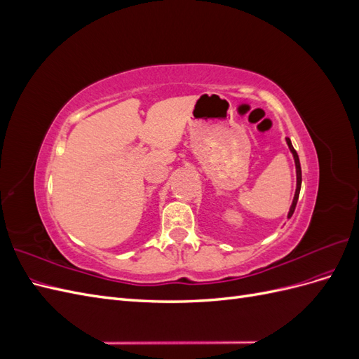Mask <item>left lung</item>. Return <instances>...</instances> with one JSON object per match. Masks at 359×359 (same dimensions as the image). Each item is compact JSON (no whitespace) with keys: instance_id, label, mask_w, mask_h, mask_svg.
I'll return each instance as SVG.
<instances>
[{"instance_id":"1","label":"left lung","mask_w":359,"mask_h":359,"mask_svg":"<svg viewBox=\"0 0 359 359\" xmlns=\"http://www.w3.org/2000/svg\"><path fill=\"white\" fill-rule=\"evenodd\" d=\"M286 144L290 149V153L293 156V161H295V169H297V189H295V194H293V201H292V205L289 208V212H287V219H290L293 211H295V206H297V202H298V198H299V190H301V182H302V173H301V165H299V157H298V153L295 151V148H293L290 139L286 137Z\"/></svg>"}]
</instances>
